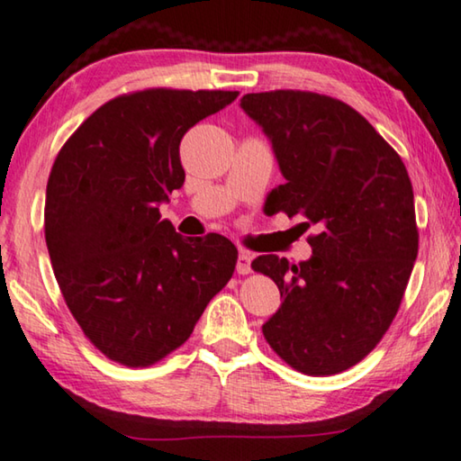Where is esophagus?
I'll list each match as a JSON object with an SVG mask.
<instances>
[{"label": "esophagus", "mask_w": 461, "mask_h": 461, "mask_svg": "<svg viewBox=\"0 0 461 461\" xmlns=\"http://www.w3.org/2000/svg\"><path fill=\"white\" fill-rule=\"evenodd\" d=\"M236 270L238 275H249V272H252V254L246 252V249H240Z\"/></svg>", "instance_id": "1"}]
</instances>
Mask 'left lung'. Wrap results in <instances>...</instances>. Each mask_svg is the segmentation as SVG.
I'll return each instance as SVG.
<instances>
[{"instance_id":"obj_1","label":"left lung","mask_w":461,"mask_h":461,"mask_svg":"<svg viewBox=\"0 0 461 461\" xmlns=\"http://www.w3.org/2000/svg\"><path fill=\"white\" fill-rule=\"evenodd\" d=\"M240 107L270 140L285 185L275 212L315 225L309 260L258 256L283 305L262 325L270 348L309 376L368 356L393 323L419 252L415 197L401 156L368 120L311 91L248 93Z\"/></svg>"}]
</instances>
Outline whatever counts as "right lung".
<instances>
[{
  "label": "right lung",
  "instance_id": "add662e5",
  "mask_svg": "<svg viewBox=\"0 0 461 461\" xmlns=\"http://www.w3.org/2000/svg\"><path fill=\"white\" fill-rule=\"evenodd\" d=\"M238 91L146 89L101 105L67 140L46 185L54 276L83 333L109 360L144 368L189 339L228 285V238H183L160 220L181 189L183 136Z\"/></svg>",
  "mask_w": 461,
  "mask_h": 461
}]
</instances>
